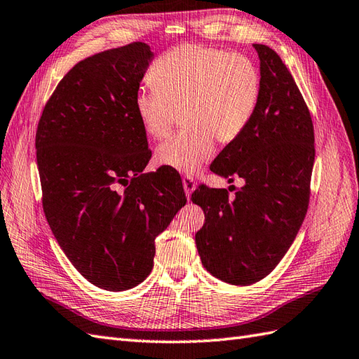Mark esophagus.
I'll return each mask as SVG.
<instances>
[{
	"mask_svg": "<svg viewBox=\"0 0 359 359\" xmlns=\"http://www.w3.org/2000/svg\"><path fill=\"white\" fill-rule=\"evenodd\" d=\"M182 186H184V191H186L187 199H190L191 194H194V190L196 187L195 180L190 178V177H184V178H182Z\"/></svg>",
	"mask_w": 359,
	"mask_h": 359,
	"instance_id": "1",
	"label": "esophagus"
}]
</instances>
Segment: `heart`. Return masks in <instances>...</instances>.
Segmentation results:
<instances>
[{
  "label": "heart",
  "mask_w": 359,
  "mask_h": 359,
  "mask_svg": "<svg viewBox=\"0 0 359 359\" xmlns=\"http://www.w3.org/2000/svg\"><path fill=\"white\" fill-rule=\"evenodd\" d=\"M152 90L138 91L135 114L144 133L163 140L177 123L187 129L155 152V163L196 173L212 158L215 138H238L255 114L260 76L247 56L203 46H180L164 53L147 73Z\"/></svg>",
  "instance_id": "b5f03b06"
}]
</instances>
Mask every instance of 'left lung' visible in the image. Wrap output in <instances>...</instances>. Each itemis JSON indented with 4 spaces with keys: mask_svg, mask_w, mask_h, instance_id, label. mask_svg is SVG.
Returning <instances> with one entry per match:
<instances>
[{
    "mask_svg": "<svg viewBox=\"0 0 359 359\" xmlns=\"http://www.w3.org/2000/svg\"><path fill=\"white\" fill-rule=\"evenodd\" d=\"M260 59V95L245 130L226 144L210 170L233 182L191 194L204 210L196 236L201 262L219 280L245 286L283 259L308 212L316 158L313 126L294 77L273 48L252 43ZM231 190V189H230Z\"/></svg>",
    "mask_w": 359,
    "mask_h": 359,
    "instance_id": "obj_1",
    "label": "left lung"
}]
</instances>
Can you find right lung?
Masks as SVG:
<instances>
[{"label": "right lung", "mask_w": 359, "mask_h": 359, "mask_svg": "<svg viewBox=\"0 0 359 359\" xmlns=\"http://www.w3.org/2000/svg\"><path fill=\"white\" fill-rule=\"evenodd\" d=\"M152 57L147 43L133 42L81 60L36 130L47 222L73 266L107 291L149 276L155 238L187 201L173 170L142 173L151 151L134 100Z\"/></svg>", "instance_id": "right-lung-1"}]
</instances>
